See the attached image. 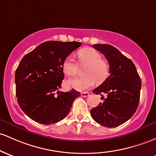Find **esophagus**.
<instances>
[{
    "label": "esophagus",
    "mask_w": 156,
    "mask_h": 156,
    "mask_svg": "<svg viewBox=\"0 0 156 156\" xmlns=\"http://www.w3.org/2000/svg\"><path fill=\"white\" fill-rule=\"evenodd\" d=\"M89 94L90 93L87 92H83L81 93V95L82 97H87V96H89Z\"/></svg>",
    "instance_id": "34e87169"
}]
</instances>
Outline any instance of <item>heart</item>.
<instances>
[{
	"label": "heart",
	"mask_w": 156,
	"mask_h": 156,
	"mask_svg": "<svg viewBox=\"0 0 156 156\" xmlns=\"http://www.w3.org/2000/svg\"><path fill=\"white\" fill-rule=\"evenodd\" d=\"M80 65L87 66L85 77L72 78L67 81L68 86L78 91H84L95 85V82L102 83L109 75V65L102 59L101 55L92 48H83L78 52ZM64 73L68 76H73L78 72V64L72 56H67L62 64Z\"/></svg>",
	"instance_id": "obj_1"
}]
</instances>
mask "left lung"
Instances as JSON below:
<instances>
[{"label":"left lung","instance_id":"left-lung-1","mask_svg":"<svg viewBox=\"0 0 156 156\" xmlns=\"http://www.w3.org/2000/svg\"><path fill=\"white\" fill-rule=\"evenodd\" d=\"M94 49L105 55L109 66L108 78L93 90L105 94L103 103L92 109L94 121L107 127H116L128 121L138 108L141 81L136 66L115 47L108 44H94ZM103 96V95H101Z\"/></svg>","mask_w":156,"mask_h":156}]
</instances>
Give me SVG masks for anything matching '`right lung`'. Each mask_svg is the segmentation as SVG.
I'll return each mask as SVG.
<instances>
[{"mask_svg":"<svg viewBox=\"0 0 156 156\" xmlns=\"http://www.w3.org/2000/svg\"><path fill=\"white\" fill-rule=\"evenodd\" d=\"M81 44L46 41L21 59L15 71L16 96L20 109L31 119L52 124L69 113L80 92L73 89L66 92L59 91L64 78L62 64Z\"/></svg>","mask_w":156,"mask_h":156,"instance_id":"1","label":"right lung"}]
</instances>
